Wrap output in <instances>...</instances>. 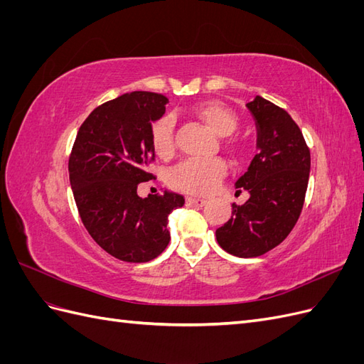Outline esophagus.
Listing matches in <instances>:
<instances>
[{
  "label": "esophagus",
  "mask_w": 364,
  "mask_h": 364,
  "mask_svg": "<svg viewBox=\"0 0 364 364\" xmlns=\"http://www.w3.org/2000/svg\"><path fill=\"white\" fill-rule=\"evenodd\" d=\"M208 203L206 199H199V197H186V205L188 206H205Z\"/></svg>",
  "instance_id": "obj_1"
}]
</instances>
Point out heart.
Here are the masks:
<instances>
[{"label": "heart", "instance_id": "heart-1", "mask_svg": "<svg viewBox=\"0 0 364 364\" xmlns=\"http://www.w3.org/2000/svg\"><path fill=\"white\" fill-rule=\"evenodd\" d=\"M203 123L215 135L228 138L238 129V117L222 103H206L194 111ZM151 147L159 158H168L174 151V118L170 115L161 117L151 124L150 130ZM230 150L240 151V146L232 142ZM226 174V165L220 159H190L179 164L170 171V185L185 193L208 194Z\"/></svg>", "mask_w": 364, "mask_h": 364}]
</instances>
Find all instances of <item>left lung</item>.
Masks as SVG:
<instances>
[{
    "mask_svg": "<svg viewBox=\"0 0 364 364\" xmlns=\"http://www.w3.org/2000/svg\"><path fill=\"white\" fill-rule=\"evenodd\" d=\"M257 127L258 153L235 182L245 205L215 230L220 247L238 258L264 255L281 245L301 215L310 178V150L301 129L284 111L257 95L246 105Z\"/></svg>",
    "mask_w": 364,
    "mask_h": 364,
    "instance_id": "left-lung-1",
    "label": "left lung"
}]
</instances>
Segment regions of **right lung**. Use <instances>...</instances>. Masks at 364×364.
<instances>
[{
  "label": "right lung",
  "instance_id": "obj_1",
  "mask_svg": "<svg viewBox=\"0 0 364 364\" xmlns=\"http://www.w3.org/2000/svg\"><path fill=\"white\" fill-rule=\"evenodd\" d=\"M168 98L155 92H129L90 114L80 126L70 156L74 200L95 243L126 262H147L168 246V215L181 208V194L138 196L153 176L150 130L165 114Z\"/></svg>",
  "mask_w": 364,
  "mask_h": 364
}]
</instances>
